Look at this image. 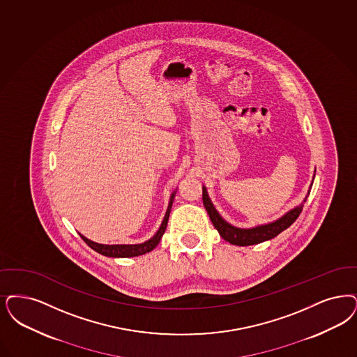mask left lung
I'll use <instances>...</instances> for the list:
<instances>
[{"mask_svg": "<svg viewBox=\"0 0 357 357\" xmlns=\"http://www.w3.org/2000/svg\"><path fill=\"white\" fill-rule=\"evenodd\" d=\"M308 195H310V191H308ZM203 204L208 213V216H210L215 229H218V232L220 234V236L226 242L235 244V245H252L257 243L270 241L276 235H279L282 231L288 229L299 218L300 213L303 211V203H301L300 206L295 207L294 210H291L284 216H282L280 219H278L272 223L257 226L254 229H238V227H234L229 225L220 215L218 214V211L215 210L211 200L207 195L206 187H203Z\"/></svg>", "mask_w": 357, "mask_h": 357, "instance_id": "1", "label": "left lung"}]
</instances>
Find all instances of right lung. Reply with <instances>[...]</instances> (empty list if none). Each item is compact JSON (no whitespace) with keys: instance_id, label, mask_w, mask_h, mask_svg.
Masks as SVG:
<instances>
[{"instance_id":"obj_1","label":"right lung","mask_w":357,"mask_h":357,"mask_svg":"<svg viewBox=\"0 0 357 357\" xmlns=\"http://www.w3.org/2000/svg\"><path fill=\"white\" fill-rule=\"evenodd\" d=\"M174 197H175V192L172 194V198H170V203H169V207H167V211L165 215V219L160 225V227L158 229L157 234L147 242L141 243V244H100V243L91 242L89 241L87 238H85L84 235H81V238L84 239V242L93 248L94 251H97L100 255H105V257H138V255H143L146 252H150L153 251L158 245V243L160 241V238L163 236L165 231H166V226H167V222H169V216H170V211H172V202H174Z\"/></svg>"}]
</instances>
